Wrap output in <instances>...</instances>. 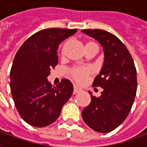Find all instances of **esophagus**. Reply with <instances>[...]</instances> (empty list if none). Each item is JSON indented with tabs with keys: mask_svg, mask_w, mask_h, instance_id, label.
I'll return each instance as SVG.
<instances>
[{
	"mask_svg": "<svg viewBox=\"0 0 147 147\" xmlns=\"http://www.w3.org/2000/svg\"><path fill=\"white\" fill-rule=\"evenodd\" d=\"M80 90H81V89L79 88L78 86H76V85H74V90H73L74 94H77V93H79Z\"/></svg>",
	"mask_w": 147,
	"mask_h": 147,
	"instance_id": "1",
	"label": "esophagus"
}]
</instances>
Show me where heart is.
Masks as SVG:
<instances>
[{
  "mask_svg": "<svg viewBox=\"0 0 147 147\" xmlns=\"http://www.w3.org/2000/svg\"><path fill=\"white\" fill-rule=\"evenodd\" d=\"M92 45H96V44L92 42H87L86 47ZM71 74H72V76H73L74 79L76 80L78 83H82L86 81V77L89 74V70H86L84 68H74L73 70L71 71Z\"/></svg>",
  "mask_w": 147,
  "mask_h": 147,
  "instance_id": "b5f03b06",
  "label": "heart"
}]
</instances>
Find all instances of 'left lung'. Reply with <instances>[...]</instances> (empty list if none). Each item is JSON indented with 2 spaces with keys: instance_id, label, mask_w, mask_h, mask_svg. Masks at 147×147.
<instances>
[{
  "instance_id": "1",
  "label": "left lung",
  "mask_w": 147,
  "mask_h": 147,
  "mask_svg": "<svg viewBox=\"0 0 147 147\" xmlns=\"http://www.w3.org/2000/svg\"><path fill=\"white\" fill-rule=\"evenodd\" d=\"M100 43L104 62L93 86L103 90L99 97L89 91L91 102L83 109L82 117L91 129L107 133L123 123L129 113L137 90V72L134 61L123 42L104 30H82Z\"/></svg>"
}]
</instances>
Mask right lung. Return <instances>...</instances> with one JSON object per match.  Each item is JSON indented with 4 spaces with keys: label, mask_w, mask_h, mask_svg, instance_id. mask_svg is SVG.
Listing matches in <instances>:
<instances>
[{
    "label": "right lung",
    "mask_w": 147,
    "mask_h": 147,
    "mask_svg": "<svg viewBox=\"0 0 147 147\" xmlns=\"http://www.w3.org/2000/svg\"><path fill=\"white\" fill-rule=\"evenodd\" d=\"M77 29L50 28L40 30L21 45L10 71L12 98L21 117L37 127L57 120L73 93L71 81L63 79L56 86L48 80L58 63L57 49Z\"/></svg>",
    "instance_id": "1"
}]
</instances>
